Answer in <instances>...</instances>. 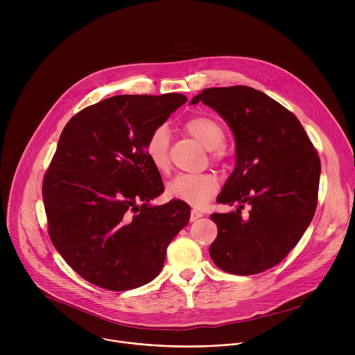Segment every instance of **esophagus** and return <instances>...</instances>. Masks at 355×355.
Wrapping results in <instances>:
<instances>
[{
  "mask_svg": "<svg viewBox=\"0 0 355 355\" xmlns=\"http://www.w3.org/2000/svg\"><path fill=\"white\" fill-rule=\"evenodd\" d=\"M204 215H202L199 211H196V209H192L191 211V216H189V220L191 222H195V220H198L199 218H202Z\"/></svg>",
  "mask_w": 355,
  "mask_h": 355,
  "instance_id": "1",
  "label": "esophagus"
}]
</instances>
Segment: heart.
<instances>
[{
	"instance_id": "1",
	"label": "heart",
	"mask_w": 355,
	"mask_h": 355,
	"mask_svg": "<svg viewBox=\"0 0 355 355\" xmlns=\"http://www.w3.org/2000/svg\"><path fill=\"white\" fill-rule=\"evenodd\" d=\"M184 129L188 135L196 139L202 146L212 150L214 160H222L223 153L220 147L225 143L223 128L212 118L193 116L184 123ZM170 133L166 126H159L150 133L146 141V155L159 173H167L170 168ZM219 182L214 174H181L173 178L166 188L167 195L171 199H177L195 208H200L218 192Z\"/></svg>"
}]
</instances>
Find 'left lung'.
I'll use <instances>...</instances> for the list:
<instances>
[{"label": "left lung", "mask_w": 355, "mask_h": 355, "mask_svg": "<svg viewBox=\"0 0 355 355\" xmlns=\"http://www.w3.org/2000/svg\"><path fill=\"white\" fill-rule=\"evenodd\" d=\"M198 103L216 111L236 140V167L218 202L237 209L211 215L218 226L211 259L236 275L270 270L288 256L315 216L318 151L297 118L261 91L207 88L189 104ZM244 206L250 209L245 217Z\"/></svg>", "instance_id": "obj_1"}]
</instances>
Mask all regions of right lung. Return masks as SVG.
<instances>
[{
    "label": "right lung",
    "instance_id": "obj_1",
    "mask_svg": "<svg viewBox=\"0 0 355 355\" xmlns=\"http://www.w3.org/2000/svg\"><path fill=\"white\" fill-rule=\"evenodd\" d=\"M187 103L182 94L115 95L74 115L43 178L49 236L64 261L88 282L128 291L153 281L167 245L191 209L164 192L150 164V133Z\"/></svg>",
    "mask_w": 355,
    "mask_h": 355
}]
</instances>
